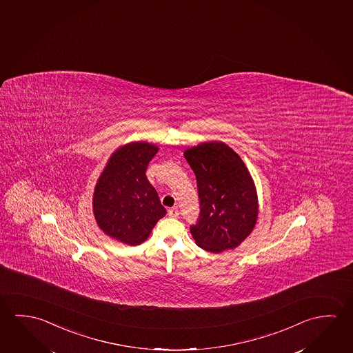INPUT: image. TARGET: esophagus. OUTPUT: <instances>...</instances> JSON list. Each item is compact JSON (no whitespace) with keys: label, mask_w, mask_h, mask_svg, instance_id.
<instances>
[{"label":"esophagus","mask_w":353,"mask_h":353,"mask_svg":"<svg viewBox=\"0 0 353 353\" xmlns=\"http://www.w3.org/2000/svg\"><path fill=\"white\" fill-rule=\"evenodd\" d=\"M169 217H172V219H176L178 216H179V211H178V208H170L168 211Z\"/></svg>","instance_id":"34e87169"}]
</instances>
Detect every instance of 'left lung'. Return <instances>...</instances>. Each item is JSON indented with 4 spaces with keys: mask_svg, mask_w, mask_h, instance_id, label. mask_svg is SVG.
<instances>
[{
    "mask_svg": "<svg viewBox=\"0 0 353 353\" xmlns=\"http://www.w3.org/2000/svg\"><path fill=\"white\" fill-rule=\"evenodd\" d=\"M194 170L200 199V219L190 232L203 250L234 249L258 221L259 200L249 169L222 141H208L185 150Z\"/></svg>",
    "mask_w": 353,
    "mask_h": 353,
    "instance_id": "8db88e82",
    "label": "left lung"
}]
</instances>
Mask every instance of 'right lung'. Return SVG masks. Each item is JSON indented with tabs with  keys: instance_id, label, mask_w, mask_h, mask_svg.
I'll return each mask as SVG.
<instances>
[{
	"instance_id": "1",
	"label": "right lung",
	"mask_w": 353,
	"mask_h": 353,
	"mask_svg": "<svg viewBox=\"0 0 353 353\" xmlns=\"http://www.w3.org/2000/svg\"><path fill=\"white\" fill-rule=\"evenodd\" d=\"M157 152L158 145L145 141L120 145L95 184V222L104 234L126 245L143 243L167 213L145 176L147 165Z\"/></svg>"
}]
</instances>
